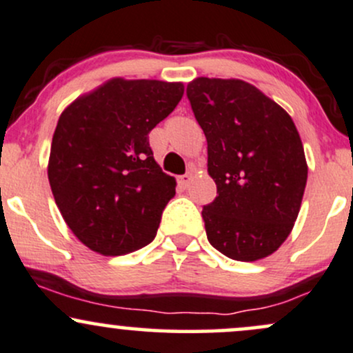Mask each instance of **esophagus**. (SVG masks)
Returning a JSON list of instances; mask_svg holds the SVG:
<instances>
[{
	"instance_id": "34e87169",
	"label": "esophagus",
	"mask_w": 353,
	"mask_h": 353,
	"mask_svg": "<svg viewBox=\"0 0 353 353\" xmlns=\"http://www.w3.org/2000/svg\"><path fill=\"white\" fill-rule=\"evenodd\" d=\"M189 182H190V176H189V174H184V176L177 177V184H179V188H182V189L188 188Z\"/></svg>"
}]
</instances>
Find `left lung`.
<instances>
[{
	"label": "left lung",
	"instance_id": "left-lung-1",
	"mask_svg": "<svg viewBox=\"0 0 353 353\" xmlns=\"http://www.w3.org/2000/svg\"><path fill=\"white\" fill-rule=\"evenodd\" d=\"M185 92L217 185L202 209L208 241L234 261L267 257L289 237L305 190V154L292 117L241 79L197 78Z\"/></svg>",
	"mask_w": 353,
	"mask_h": 353
}]
</instances>
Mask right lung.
<instances>
[{
  "label": "right lung",
  "mask_w": 353,
  "mask_h": 353,
  "mask_svg": "<svg viewBox=\"0 0 353 353\" xmlns=\"http://www.w3.org/2000/svg\"><path fill=\"white\" fill-rule=\"evenodd\" d=\"M181 83L111 79L59 116L48 177L66 224L94 252L151 244L176 179L154 161L149 132L176 109Z\"/></svg>",
  "instance_id": "right-lung-1"
}]
</instances>
